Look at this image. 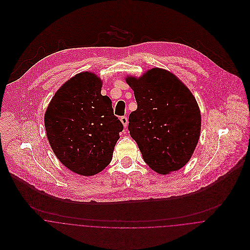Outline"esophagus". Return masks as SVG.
<instances>
[{
    "instance_id": "obj_1",
    "label": "esophagus",
    "mask_w": 250,
    "mask_h": 250,
    "mask_svg": "<svg viewBox=\"0 0 250 250\" xmlns=\"http://www.w3.org/2000/svg\"><path fill=\"white\" fill-rule=\"evenodd\" d=\"M120 121L122 122L124 127H126L128 125V118H127V116H121L120 117Z\"/></svg>"
}]
</instances>
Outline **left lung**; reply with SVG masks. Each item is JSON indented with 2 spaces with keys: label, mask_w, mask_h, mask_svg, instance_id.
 Returning a JSON list of instances; mask_svg holds the SVG:
<instances>
[{
  "label": "left lung",
  "mask_w": 250,
  "mask_h": 250,
  "mask_svg": "<svg viewBox=\"0 0 250 250\" xmlns=\"http://www.w3.org/2000/svg\"><path fill=\"white\" fill-rule=\"evenodd\" d=\"M126 82L138 104L129 115L128 130L144 162L161 174L178 170L199 140L201 115L195 98L173 74L160 68Z\"/></svg>",
  "instance_id": "1"
}]
</instances>
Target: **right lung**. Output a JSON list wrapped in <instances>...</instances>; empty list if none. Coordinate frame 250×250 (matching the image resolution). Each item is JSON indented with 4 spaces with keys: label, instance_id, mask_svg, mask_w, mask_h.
I'll list each match as a JSON object with an SVG mask.
<instances>
[{
    "label": "right lung",
    "instance_id": "1",
    "mask_svg": "<svg viewBox=\"0 0 250 250\" xmlns=\"http://www.w3.org/2000/svg\"><path fill=\"white\" fill-rule=\"evenodd\" d=\"M102 82L83 72L66 82L45 112L50 145L63 166L83 176L99 173L111 161L123 124L111 101L101 95Z\"/></svg>",
    "mask_w": 250,
    "mask_h": 250
}]
</instances>
